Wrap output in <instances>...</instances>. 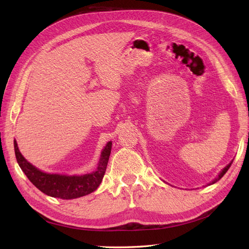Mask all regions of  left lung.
Returning a JSON list of instances; mask_svg holds the SVG:
<instances>
[{
	"mask_svg": "<svg viewBox=\"0 0 249 249\" xmlns=\"http://www.w3.org/2000/svg\"><path fill=\"white\" fill-rule=\"evenodd\" d=\"M231 163H232V162H231V163L228 165V166H225V167H224V168L221 170V172L219 173V175H218V177H217V178H216L214 180H212V182H211L209 185H212V184H214V183L218 182V180H219V179H220V178H222V177L225 175V172H227V171L230 169V167H231Z\"/></svg>",
	"mask_w": 249,
	"mask_h": 249,
	"instance_id": "1",
	"label": "left lung"
}]
</instances>
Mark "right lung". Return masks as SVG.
<instances>
[{
	"label": "right lung",
	"mask_w": 249,
	"mask_h": 249,
	"mask_svg": "<svg viewBox=\"0 0 249 249\" xmlns=\"http://www.w3.org/2000/svg\"><path fill=\"white\" fill-rule=\"evenodd\" d=\"M112 142H108L103 149L97 169L89 175L81 177H66L62 175H50L37 169L30 164L19 153L18 143L14 140V152L21 170L36 188L52 197L73 199L91 193L97 189L106 172L111 153Z\"/></svg>",
	"instance_id": "obj_1"
}]
</instances>
